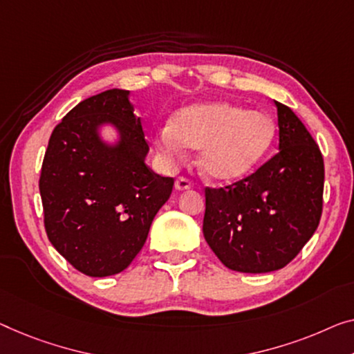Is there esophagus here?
I'll use <instances>...</instances> for the list:
<instances>
[{
    "instance_id": "34e87169",
    "label": "esophagus",
    "mask_w": 354,
    "mask_h": 354,
    "mask_svg": "<svg viewBox=\"0 0 354 354\" xmlns=\"http://www.w3.org/2000/svg\"><path fill=\"white\" fill-rule=\"evenodd\" d=\"M192 187V183L189 181L187 178H178L175 181V189L176 191H186V189H191Z\"/></svg>"
}]
</instances>
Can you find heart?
<instances>
[{
  "label": "heart",
  "mask_w": 354,
  "mask_h": 354,
  "mask_svg": "<svg viewBox=\"0 0 354 354\" xmlns=\"http://www.w3.org/2000/svg\"><path fill=\"white\" fill-rule=\"evenodd\" d=\"M275 122L262 111H246L225 102L191 104L176 111L156 133L168 157L200 149L198 167L213 183L230 184L256 170L275 140Z\"/></svg>",
  "instance_id": "1"
}]
</instances>
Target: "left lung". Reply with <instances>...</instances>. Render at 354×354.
I'll return each instance as SVG.
<instances>
[{
  "mask_svg": "<svg viewBox=\"0 0 354 354\" xmlns=\"http://www.w3.org/2000/svg\"><path fill=\"white\" fill-rule=\"evenodd\" d=\"M275 106L278 154L241 181L205 189V240L235 272L267 273L288 266L312 239L323 211L319 147L291 108L279 102Z\"/></svg>",
  "mask_w": 354,
  "mask_h": 354,
  "instance_id": "8db88e82",
  "label": "left lung"
}]
</instances>
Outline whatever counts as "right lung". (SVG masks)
I'll list each match as a JSON object with an SVG mask.
<instances>
[{
	"instance_id": "obj_1",
	"label": "right lung",
	"mask_w": 354,
	"mask_h": 354,
	"mask_svg": "<svg viewBox=\"0 0 354 354\" xmlns=\"http://www.w3.org/2000/svg\"><path fill=\"white\" fill-rule=\"evenodd\" d=\"M133 111L130 92L122 88L84 100L52 131L42 162L47 236L88 277L125 270L171 195L173 178L146 165L149 146ZM106 124L118 133L113 144L101 136Z\"/></svg>"
}]
</instances>
